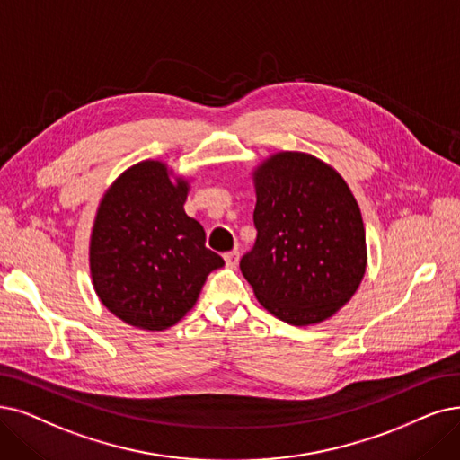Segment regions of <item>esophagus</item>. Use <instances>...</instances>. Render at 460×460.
Instances as JSON below:
<instances>
[{"mask_svg":"<svg viewBox=\"0 0 460 460\" xmlns=\"http://www.w3.org/2000/svg\"><path fill=\"white\" fill-rule=\"evenodd\" d=\"M225 262L228 268H235L237 262H240V251H228L225 252Z\"/></svg>","mask_w":460,"mask_h":460,"instance_id":"1","label":"esophagus"}]
</instances>
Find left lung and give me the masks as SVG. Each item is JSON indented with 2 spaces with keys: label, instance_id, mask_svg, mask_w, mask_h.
<instances>
[{
  "label": "left lung",
  "instance_id": "obj_1",
  "mask_svg": "<svg viewBox=\"0 0 460 460\" xmlns=\"http://www.w3.org/2000/svg\"><path fill=\"white\" fill-rule=\"evenodd\" d=\"M256 242L240 262L254 296L294 324L332 317L366 271L364 223L343 177L323 160L285 151L252 173Z\"/></svg>",
  "mask_w": 460,
  "mask_h": 460
}]
</instances>
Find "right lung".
Instances as JSON below:
<instances>
[{"mask_svg": "<svg viewBox=\"0 0 460 460\" xmlns=\"http://www.w3.org/2000/svg\"><path fill=\"white\" fill-rule=\"evenodd\" d=\"M189 181L164 162L128 168L103 194L90 235V275L102 304L124 323L166 330L194 307L225 261L185 213Z\"/></svg>", "mask_w": 460, "mask_h": 460, "instance_id": "obj_1", "label": "right lung"}]
</instances>
